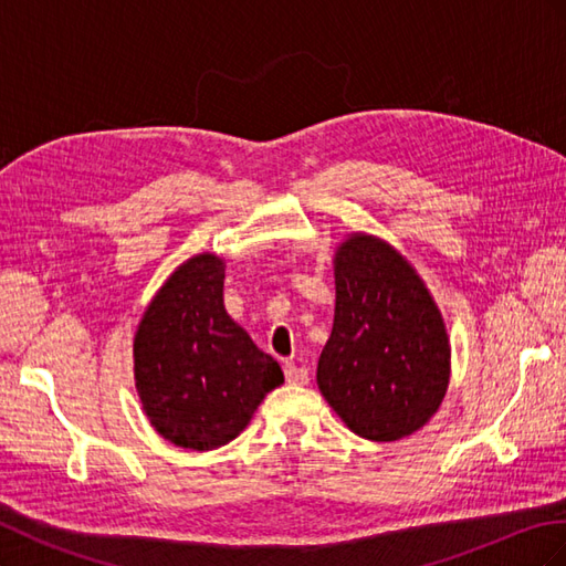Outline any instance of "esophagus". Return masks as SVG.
I'll use <instances>...</instances> for the list:
<instances>
[{"label":"esophagus","mask_w":566,"mask_h":566,"mask_svg":"<svg viewBox=\"0 0 566 566\" xmlns=\"http://www.w3.org/2000/svg\"><path fill=\"white\" fill-rule=\"evenodd\" d=\"M283 373H285L287 385H306V382H310V370L300 368L295 364H285Z\"/></svg>","instance_id":"1"}]
</instances>
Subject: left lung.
<instances>
[{"label": "left lung", "instance_id": "1", "mask_svg": "<svg viewBox=\"0 0 566 566\" xmlns=\"http://www.w3.org/2000/svg\"><path fill=\"white\" fill-rule=\"evenodd\" d=\"M333 264L335 318L318 389L358 437L413 434L437 413L451 378L439 306L406 256L375 235L352 233Z\"/></svg>", "mask_w": 566, "mask_h": 566}]
</instances>
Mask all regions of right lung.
Segmentation results:
<instances>
[{
	"instance_id": "right-lung-1",
	"label": "right lung",
	"mask_w": 566,
	"mask_h": 566,
	"mask_svg": "<svg viewBox=\"0 0 566 566\" xmlns=\"http://www.w3.org/2000/svg\"><path fill=\"white\" fill-rule=\"evenodd\" d=\"M224 260H186L150 300L134 335L136 391L156 432L212 451L241 434L283 370L224 310Z\"/></svg>"
}]
</instances>
